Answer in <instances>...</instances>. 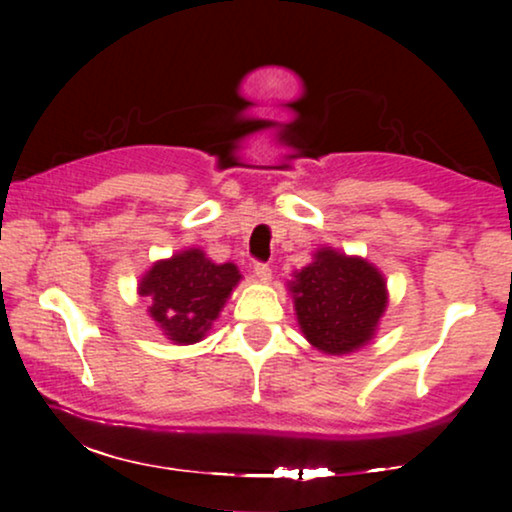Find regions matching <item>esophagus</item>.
<instances>
[{
  "instance_id": "1",
  "label": "esophagus",
  "mask_w": 512,
  "mask_h": 512,
  "mask_svg": "<svg viewBox=\"0 0 512 512\" xmlns=\"http://www.w3.org/2000/svg\"><path fill=\"white\" fill-rule=\"evenodd\" d=\"M254 275H256V279H261V282H268V279L272 277L270 265L268 263H256L254 265Z\"/></svg>"
}]
</instances>
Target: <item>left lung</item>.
Segmentation results:
<instances>
[{
  "mask_svg": "<svg viewBox=\"0 0 512 512\" xmlns=\"http://www.w3.org/2000/svg\"><path fill=\"white\" fill-rule=\"evenodd\" d=\"M305 338L326 354H347L373 338L387 307L384 279L373 265L333 249H321L314 263L291 284Z\"/></svg>",
  "mask_w": 512,
  "mask_h": 512,
  "instance_id": "left-lung-1",
  "label": "left lung"
}]
</instances>
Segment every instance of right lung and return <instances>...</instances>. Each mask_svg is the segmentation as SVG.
Wrapping results in <instances>:
<instances>
[{"label":"right lung","mask_w":512,"mask_h":512,"mask_svg":"<svg viewBox=\"0 0 512 512\" xmlns=\"http://www.w3.org/2000/svg\"><path fill=\"white\" fill-rule=\"evenodd\" d=\"M240 282L233 263L216 265L200 249L160 261L146 272L139 293L151 300V317L179 345L202 340Z\"/></svg>","instance_id":"obj_1"}]
</instances>
